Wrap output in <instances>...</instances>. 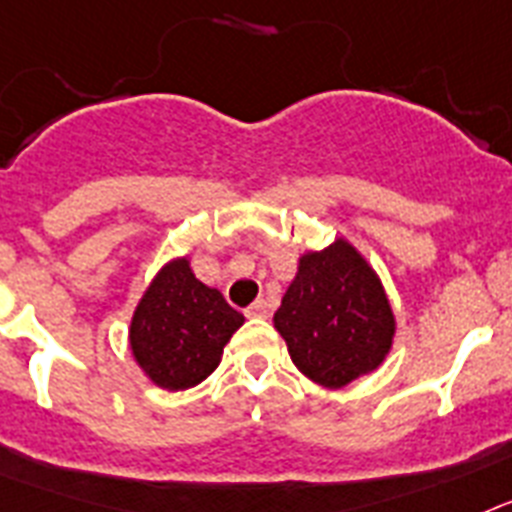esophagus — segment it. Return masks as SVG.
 Wrapping results in <instances>:
<instances>
[{"label":"esophagus","instance_id":"1","mask_svg":"<svg viewBox=\"0 0 512 512\" xmlns=\"http://www.w3.org/2000/svg\"><path fill=\"white\" fill-rule=\"evenodd\" d=\"M270 304L265 299H257L255 304L247 306V317H268Z\"/></svg>","mask_w":512,"mask_h":512}]
</instances>
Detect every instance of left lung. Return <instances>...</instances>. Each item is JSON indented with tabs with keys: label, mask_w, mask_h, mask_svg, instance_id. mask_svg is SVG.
<instances>
[{
	"label": "left lung",
	"mask_w": 512,
	"mask_h": 512,
	"mask_svg": "<svg viewBox=\"0 0 512 512\" xmlns=\"http://www.w3.org/2000/svg\"><path fill=\"white\" fill-rule=\"evenodd\" d=\"M273 322L296 368L327 389L379 368L394 337L384 288L345 239L301 257Z\"/></svg>",
	"instance_id": "1"
}]
</instances>
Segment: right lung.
Listing matches in <instances>:
<instances>
[{
  "label": "right lung",
  "mask_w": 512,
  "mask_h": 512,
  "mask_svg": "<svg viewBox=\"0 0 512 512\" xmlns=\"http://www.w3.org/2000/svg\"><path fill=\"white\" fill-rule=\"evenodd\" d=\"M242 322V314L216 288L198 281L182 257L164 265L146 288L128 335L146 376L162 389L180 391L213 373Z\"/></svg>",
  "instance_id": "right-lung-1"
}]
</instances>
